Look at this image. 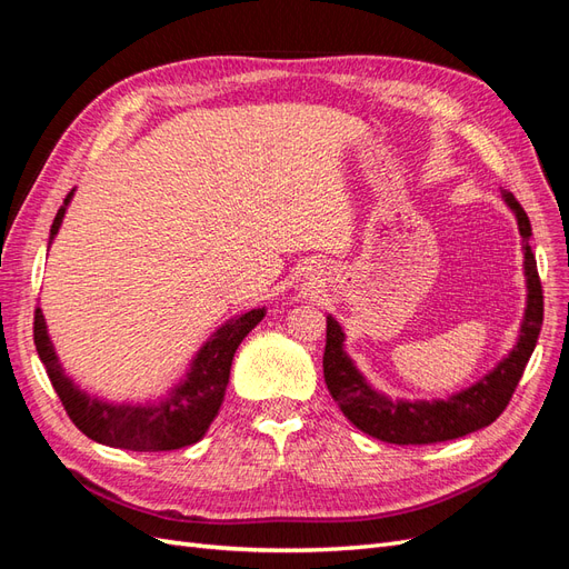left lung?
Listing matches in <instances>:
<instances>
[{
	"label": "left lung",
	"mask_w": 569,
	"mask_h": 569,
	"mask_svg": "<svg viewBox=\"0 0 569 569\" xmlns=\"http://www.w3.org/2000/svg\"><path fill=\"white\" fill-rule=\"evenodd\" d=\"M503 201L518 218V228L522 234L525 251V282H527V306L520 325V335L510 353L498 360L496 368L489 370L472 387L460 389L449 399L435 401H406L389 399L387 393L377 391L366 377L356 368L351 356L343 351L341 325L327 316V343L322 356L325 385L330 389L332 399L339 403L360 432L387 443H437L458 439L477 429L491 425L506 410L510 396L518 387L525 372L527 360L537 347V339L543 322V291L537 272V258L531 253L529 237L531 226L522 206L510 192H501Z\"/></svg>",
	"instance_id": "1"
}]
</instances>
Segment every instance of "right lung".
I'll use <instances>...</instances> for the list:
<instances>
[{"mask_svg":"<svg viewBox=\"0 0 569 569\" xmlns=\"http://www.w3.org/2000/svg\"><path fill=\"white\" fill-rule=\"evenodd\" d=\"M73 192L76 189L63 199V206L51 222L49 244L54 242ZM263 316L266 308H251V311L220 325L203 341L182 380L163 399L149 403H111L82 391L61 368L40 308L36 311V330L32 332H36V347L47 368L49 382L59 393L68 418L84 437L113 446V449L176 451L203 439L226 399L234 351Z\"/></svg>","mask_w":569,"mask_h":569,"instance_id":"right-lung-1","label":"right lung"}]
</instances>
